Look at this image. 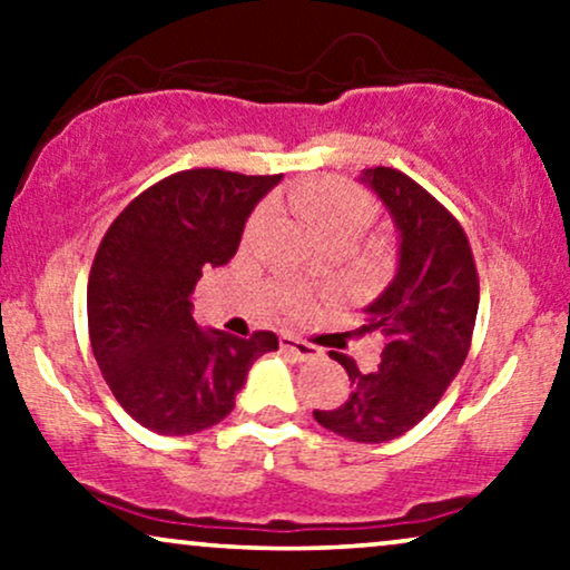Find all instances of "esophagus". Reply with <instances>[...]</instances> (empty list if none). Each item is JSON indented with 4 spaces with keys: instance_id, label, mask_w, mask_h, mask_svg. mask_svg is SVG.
<instances>
[{
    "instance_id": "obj_1",
    "label": "esophagus",
    "mask_w": 570,
    "mask_h": 570,
    "mask_svg": "<svg viewBox=\"0 0 570 570\" xmlns=\"http://www.w3.org/2000/svg\"><path fill=\"white\" fill-rule=\"evenodd\" d=\"M281 348L286 353H292L294 358H299V362H313V358L322 356V351L316 348V345L305 343V340L294 337V335H281Z\"/></svg>"
}]
</instances>
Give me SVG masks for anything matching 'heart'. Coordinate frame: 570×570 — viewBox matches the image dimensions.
Returning a JSON list of instances; mask_svg holds the SVG:
<instances>
[{"label":"heart","instance_id":"b5f03b06","mask_svg":"<svg viewBox=\"0 0 570 570\" xmlns=\"http://www.w3.org/2000/svg\"><path fill=\"white\" fill-rule=\"evenodd\" d=\"M289 206L326 240H356L375 219V200L367 189L340 176H313L289 189ZM267 214L257 212L248 233L263 227Z\"/></svg>","mask_w":570,"mask_h":570}]
</instances>
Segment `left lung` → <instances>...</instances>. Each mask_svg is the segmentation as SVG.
Returning a JSON list of instances; mask_svg holds the SVG:
<instances>
[{
  "label": "left lung",
  "instance_id": "left-lung-1",
  "mask_svg": "<svg viewBox=\"0 0 570 570\" xmlns=\"http://www.w3.org/2000/svg\"><path fill=\"white\" fill-rule=\"evenodd\" d=\"M399 233L396 276L367 305L358 332H381L385 348L375 372H348L351 394L335 410H313L324 429L353 442H389L436 407L466 362L480 305V278L466 233L448 208L396 168H364Z\"/></svg>",
  "mask_w": 570,
  "mask_h": 570
}]
</instances>
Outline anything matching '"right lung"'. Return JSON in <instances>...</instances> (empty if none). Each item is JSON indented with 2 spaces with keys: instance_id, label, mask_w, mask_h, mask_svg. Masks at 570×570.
I'll return each instance as SVG.
<instances>
[{
  "instance_id": "obj_1",
  "label": "right lung",
  "mask_w": 570,
  "mask_h": 570,
  "mask_svg": "<svg viewBox=\"0 0 570 570\" xmlns=\"http://www.w3.org/2000/svg\"><path fill=\"white\" fill-rule=\"evenodd\" d=\"M281 174L193 168L144 189L98 244L88 278V332L104 381L144 429L198 434L227 417L248 367L278 351L273 332L200 330L193 292L203 271L238 252L248 214Z\"/></svg>"
}]
</instances>
